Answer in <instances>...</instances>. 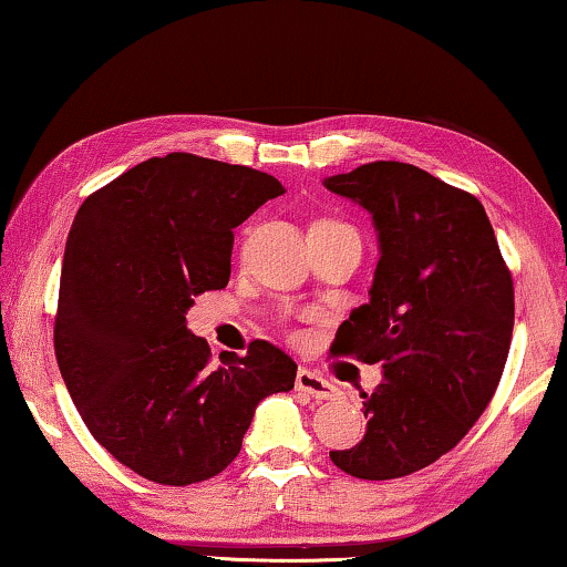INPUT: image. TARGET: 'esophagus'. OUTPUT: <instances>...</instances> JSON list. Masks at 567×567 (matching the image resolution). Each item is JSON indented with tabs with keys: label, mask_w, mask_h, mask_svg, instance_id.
Segmentation results:
<instances>
[{
	"label": "esophagus",
	"mask_w": 567,
	"mask_h": 567,
	"mask_svg": "<svg viewBox=\"0 0 567 567\" xmlns=\"http://www.w3.org/2000/svg\"><path fill=\"white\" fill-rule=\"evenodd\" d=\"M295 386H298L300 392H306V394H310L312 400H338V386L333 384V382H328V379H323L318 374V371H312V369H306L302 367L300 371H298V377H295Z\"/></svg>",
	"instance_id": "esophagus-1"
}]
</instances>
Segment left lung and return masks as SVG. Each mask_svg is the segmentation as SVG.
Instances as JSON below:
<instances>
[{
    "label": "left lung",
    "mask_w": 567,
    "mask_h": 567,
    "mask_svg": "<svg viewBox=\"0 0 567 567\" xmlns=\"http://www.w3.org/2000/svg\"><path fill=\"white\" fill-rule=\"evenodd\" d=\"M323 185L367 208L379 234L369 302L331 351L384 369L364 394V437L331 461L357 478H402L458 445L492 402L512 343V272L478 198L415 165L379 159Z\"/></svg>",
    "instance_id": "obj_1"
}]
</instances>
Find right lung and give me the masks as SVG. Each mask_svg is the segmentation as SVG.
<instances>
[{"instance_id": "obj_1", "label": "right lung", "mask_w": 567, "mask_h": 567, "mask_svg": "<svg viewBox=\"0 0 567 567\" xmlns=\"http://www.w3.org/2000/svg\"><path fill=\"white\" fill-rule=\"evenodd\" d=\"M277 177L171 152L91 193L65 241L55 359L91 435L142 478L188 486L241 451L257 404L290 392L298 364L267 341L210 367L185 312L229 285L234 229Z\"/></svg>"}]
</instances>
